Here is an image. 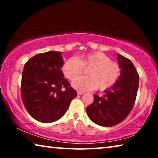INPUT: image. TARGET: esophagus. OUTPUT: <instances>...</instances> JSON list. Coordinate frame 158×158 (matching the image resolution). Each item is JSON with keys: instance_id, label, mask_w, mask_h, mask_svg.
<instances>
[{"instance_id": "34e87169", "label": "esophagus", "mask_w": 158, "mask_h": 158, "mask_svg": "<svg viewBox=\"0 0 158 158\" xmlns=\"http://www.w3.org/2000/svg\"><path fill=\"white\" fill-rule=\"evenodd\" d=\"M77 95H83V94H85V92L81 91V90H78V91L77 92Z\"/></svg>"}]
</instances>
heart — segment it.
Here are the masks:
<instances>
[{"label": "heart", "mask_w": 158, "mask_h": 158, "mask_svg": "<svg viewBox=\"0 0 158 158\" xmlns=\"http://www.w3.org/2000/svg\"><path fill=\"white\" fill-rule=\"evenodd\" d=\"M89 67V69L88 68ZM88 68V77L75 80L73 85L77 90L85 91L96 89L104 90L115 85L121 75V68L116 62L102 52H92L70 57L64 62L62 70L69 80H74Z\"/></svg>", "instance_id": "heart-1"}]
</instances>
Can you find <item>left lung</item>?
I'll use <instances>...</instances> for the list:
<instances>
[{"label": "left lung", "mask_w": 158, "mask_h": 158, "mask_svg": "<svg viewBox=\"0 0 158 158\" xmlns=\"http://www.w3.org/2000/svg\"><path fill=\"white\" fill-rule=\"evenodd\" d=\"M121 75L115 85L106 89L103 96L94 94L86 113L95 124L112 127L127 118L135 105L139 87V74L130 60L117 54Z\"/></svg>", "instance_id": "8db88e82"}]
</instances>
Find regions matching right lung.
<instances>
[{
	"label": "right lung",
	"instance_id": "obj_1",
	"mask_svg": "<svg viewBox=\"0 0 158 158\" xmlns=\"http://www.w3.org/2000/svg\"><path fill=\"white\" fill-rule=\"evenodd\" d=\"M60 52L38 54L24 64L21 94L23 105L34 119L43 123L62 117L77 93L64 78Z\"/></svg>",
	"mask_w": 158,
	"mask_h": 158
}]
</instances>
